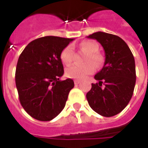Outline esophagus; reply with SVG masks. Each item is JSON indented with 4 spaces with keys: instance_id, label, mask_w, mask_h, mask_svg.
I'll return each mask as SVG.
<instances>
[{
    "instance_id": "esophagus-1",
    "label": "esophagus",
    "mask_w": 148,
    "mask_h": 148,
    "mask_svg": "<svg viewBox=\"0 0 148 148\" xmlns=\"http://www.w3.org/2000/svg\"><path fill=\"white\" fill-rule=\"evenodd\" d=\"M80 82H81V81H80V80H74V84H75L76 85L79 84H80Z\"/></svg>"
}]
</instances>
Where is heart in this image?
Listing matches in <instances>:
<instances>
[{
    "instance_id": "heart-1",
    "label": "heart",
    "mask_w": 148,
    "mask_h": 148,
    "mask_svg": "<svg viewBox=\"0 0 148 148\" xmlns=\"http://www.w3.org/2000/svg\"><path fill=\"white\" fill-rule=\"evenodd\" d=\"M80 47L84 52L88 53V56L86 57L85 61L88 64H72L69 67H67L65 70V74L66 76L71 78L75 79H84L86 77L91 74L95 71V66H98L101 63V57L96 53V51L98 49V46L94 41H84L81 43ZM74 55V47L72 45H68L64 48L61 53H60V59L64 64H69L72 61ZM88 62H90L88 63ZM94 65H93L92 64Z\"/></svg>"
}]
</instances>
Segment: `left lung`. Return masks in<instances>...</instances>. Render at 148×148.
Listing matches in <instances>:
<instances>
[{"mask_svg":"<svg viewBox=\"0 0 148 148\" xmlns=\"http://www.w3.org/2000/svg\"><path fill=\"white\" fill-rule=\"evenodd\" d=\"M88 38L101 44L105 60L95 76L98 83L91 84L87 100L95 112L112 117L124 110L133 95L136 82L134 58L127 45L118 36L98 31Z\"/></svg>","mask_w":148,"mask_h":148,"instance_id":"obj_1","label":"left lung"}]
</instances>
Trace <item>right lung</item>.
Returning <instances> with one entry per match:
<instances>
[{"mask_svg": "<svg viewBox=\"0 0 148 148\" xmlns=\"http://www.w3.org/2000/svg\"><path fill=\"white\" fill-rule=\"evenodd\" d=\"M73 40L54 36L38 38L18 58L15 82L20 102L34 119L49 121L64 108L74 83L71 78L59 80L64 74L60 53Z\"/></svg>", "mask_w": 148, "mask_h": 148, "instance_id": "add662e5", "label": "right lung"}]
</instances>
